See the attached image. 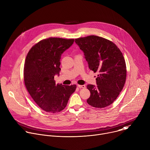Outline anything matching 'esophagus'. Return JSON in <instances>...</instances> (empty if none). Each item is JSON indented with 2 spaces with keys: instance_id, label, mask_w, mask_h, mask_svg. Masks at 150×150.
Instances as JSON below:
<instances>
[{
  "instance_id": "obj_1",
  "label": "esophagus",
  "mask_w": 150,
  "mask_h": 150,
  "mask_svg": "<svg viewBox=\"0 0 150 150\" xmlns=\"http://www.w3.org/2000/svg\"><path fill=\"white\" fill-rule=\"evenodd\" d=\"M78 87L80 88H85V87H86L85 85H78Z\"/></svg>"
}]
</instances>
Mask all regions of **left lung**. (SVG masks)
<instances>
[{
    "mask_svg": "<svg viewBox=\"0 0 150 150\" xmlns=\"http://www.w3.org/2000/svg\"><path fill=\"white\" fill-rule=\"evenodd\" d=\"M83 51L89 69L98 72L97 86L89 84L91 95L87 101L96 108L112 104L122 91L126 78V63L122 53L112 41L97 35L75 40Z\"/></svg>",
    "mask_w": 150,
    "mask_h": 150,
    "instance_id": "left-lung-1",
    "label": "left lung"
}]
</instances>
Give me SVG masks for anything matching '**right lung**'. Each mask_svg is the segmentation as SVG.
Here are the masks:
<instances>
[{"instance_id":"obj_1","label":"right lung","mask_w":150,"mask_h":150,"mask_svg":"<svg viewBox=\"0 0 150 150\" xmlns=\"http://www.w3.org/2000/svg\"><path fill=\"white\" fill-rule=\"evenodd\" d=\"M74 39L50 37L43 39L29 50L25 60L24 79L30 95L46 112L57 113L66 108L76 85L56 84L59 74L61 54L74 43Z\"/></svg>"}]
</instances>
